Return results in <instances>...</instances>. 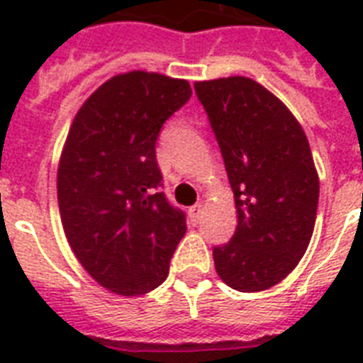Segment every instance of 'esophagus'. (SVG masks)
I'll use <instances>...</instances> for the list:
<instances>
[{"label": "esophagus", "mask_w": 363, "mask_h": 363, "mask_svg": "<svg viewBox=\"0 0 363 363\" xmlns=\"http://www.w3.org/2000/svg\"><path fill=\"white\" fill-rule=\"evenodd\" d=\"M201 213H203V207H201V205H194V207H190V209H188L190 222H192V224H198V222L201 220Z\"/></svg>", "instance_id": "34e87169"}]
</instances>
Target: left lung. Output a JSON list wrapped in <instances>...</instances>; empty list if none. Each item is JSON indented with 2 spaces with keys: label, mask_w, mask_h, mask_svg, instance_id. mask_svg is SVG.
I'll list each match as a JSON object with an SVG mask.
<instances>
[{
  "label": "left lung",
  "mask_w": 363,
  "mask_h": 363,
  "mask_svg": "<svg viewBox=\"0 0 363 363\" xmlns=\"http://www.w3.org/2000/svg\"><path fill=\"white\" fill-rule=\"evenodd\" d=\"M232 184L238 228L213 248L216 273L239 292L281 282L309 247L318 175L309 141L288 107L247 77L194 84Z\"/></svg>",
  "instance_id": "8db88e82"
}]
</instances>
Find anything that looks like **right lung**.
Wrapping results in <instances>:
<instances>
[{
  "mask_svg": "<svg viewBox=\"0 0 363 363\" xmlns=\"http://www.w3.org/2000/svg\"><path fill=\"white\" fill-rule=\"evenodd\" d=\"M190 96L186 81L131 71L101 84L71 124L58 167L62 226L111 292L133 298L160 286L186 233L184 211L160 190L156 141Z\"/></svg>",
  "mask_w": 363,
  "mask_h": 363,
  "instance_id": "obj_1",
  "label": "right lung"
}]
</instances>
